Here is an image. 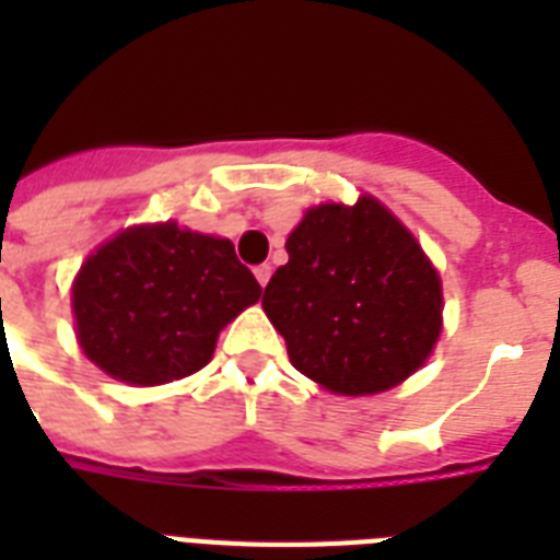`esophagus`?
I'll return each mask as SVG.
<instances>
[{
  "label": "esophagus",
  "mask_w": 560,
  "mask_h": 560,
  "mask_svg": "<svg viewBox=\"0 0 560 560\" xmlns=\"http://www.w3.org/2000/svg\"><path fill=\"white\" fill-rule=\"evenodd\" d=\"M270 276H272L270 264H261V267H255V279H258V284H261V288H267Z\"/></svg>",
  "instance_id": "obj_1"
}]
</instances>
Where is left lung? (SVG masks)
<instances>
[{
  "label": "left lung",
  "instance_id": "8db88e82",
  "mask_svg": "<svg viewBox=\"0 0 560 560\" xmlns=\"http://www.w3.org/2000/svg\"><path fill=\"white\" fill-rule=\"evenodd\" d=\"M264 288L293 369L337 395H377L424 366L442 334V279L404 223L363 194L323 202Z\"/></svg>",
  "mask_w": 560,
  "mask_h": 560
}]
</instances>
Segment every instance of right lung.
I'll return each instance as SVG.
<instances>
[{"label": "right lung", "mask_w": 560, "mask_h": 560, "mask_svg": "<svg viewBox=\"0 0 560 560\" xmlns=\"http://www.w3.org/2000/svg\"><path fill=\"white\" fill-rule=\"evenodd\" d=\"M261 284L226 237L168 223L130 226L83 261L72 284L83 354L109 377L160 386L200 372L218 334Z\"/></svg>", "instance_id": "right-lung-1"}]
</instances>
